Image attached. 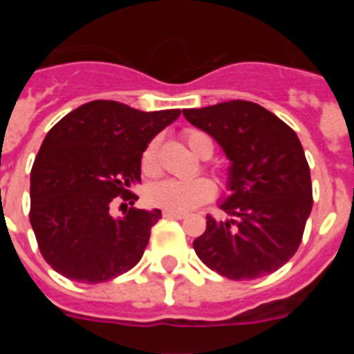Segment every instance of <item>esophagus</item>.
<instances>
[{
	"label": "esophagus",
	"instance_id": "obj_1",
	"mask_svg": "<svg viewBox=\"0 0 354 354\" xmlns=\"http://www.w3.org/2000/svg\"><path fill=\"white\" fill-rule=\"evenodd\" d=\"M162 216H165V218H168V220H184V218H186V214H184V212L167 211V209L162 211Z\"/></svg>",
	"mask_w": 354,
	"mask_h": 354
}]
</instances>
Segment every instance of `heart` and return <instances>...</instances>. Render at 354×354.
<instances>
[{
	"instance_id": "obj_1",
	"label": "heart",
	"mask_w": 354,
	"mask_h": 354,
	"mask_svg": "<svg viewBox=\"0 0 354 354\" xmlns=\"http://www.w3.org/2000/svg\"><path fill=\"white\" fill-rule=\"evenodd\" d=\"M184 142L187 147L195 152L200 158H211L214 145L207 133L198 129H187L184 131ZM140 168L143 175L147 177H154L159 174V143L158 140H150L142 152L140 159ZM214 195V186L211 180L204 177H195V179H162L158 183L150 184L147 187L145 196L149 204L156 207L167 209V211L175 212H187L198 205L205 204L207 200Z\"/></svg>"
}]
</instances>
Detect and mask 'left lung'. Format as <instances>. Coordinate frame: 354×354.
<instances>
[{
  "mask_svg": "<svg viewBox=\"0 0 354 354\" xmlns=\"http://www.w3.org/2000/svg\"><path fill=\"white\" fill-rule=\"evenodd\" d=\"M193 126L223 147L232 195L221 204L230 221L207 214L193 241L200 261L230 280H253L282 268L299 248L312 211L310 168L298 136L250 101L184 109Z\"/></svg>",
  "mask_w": 354,
  "mask_h": 354,
  "instance_id": "left-lung-1",
  "label": "left lung"
}]
</instances>
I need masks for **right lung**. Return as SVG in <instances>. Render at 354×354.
Returning a JSON list of instances; mask_svg holds the SVG:
<instances>
[{"label": "right lung", "mask_w": 354, "mask_h": 354, "mask_svg": "<svg viewBox=\"0 0 354 354\" xmlns=\"http://www.w3.org/2000/svg\"><path fill=\"white\" fill-rule=\"evenodd\" d=\"M179 115L92 101L51 127L31 168L30 223L56 273L99 283L138 264L161 211L129 207L115 220L109 207L117 196L134 204L143 149Z\"/></svg>", "instance_id": "obj_1"}]
</instances>
